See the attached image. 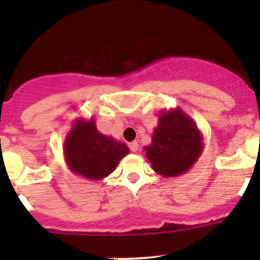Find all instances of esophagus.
I'll return each instance as SVG.
<instances>
[{"instance_id": "1", "label": "esophagus", "mask_w": 260, "mask_h": 260, "mask_svg": "<svg viewBox=\"0 0 260 260\" xmlns=\"http://www.w3.org/2000/svg\"><path fill=\"white\" fill-rule=\"evenodd\" d=\"M128 147H129V149L132 152H137V149H138V143L136 142V141H133V142H131V143H128Z\"/></svg>"}]
</instances>
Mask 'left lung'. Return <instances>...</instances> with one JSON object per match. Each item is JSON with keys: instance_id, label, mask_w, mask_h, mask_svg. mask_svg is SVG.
I'll return each instance as SVG.
<instances>
[{"instance_id": "left-lung-1", "label": "left lung", "mask_w": 260, "mask_h": 260, "mask_svg": "<svg viewBox=\"0 0 260 260\" xmlns=\"http://www.w3.org/2000/svg\"><path fill=\"white\" fill-rule=\"evenodd\" d=\"M203 149V133L192 118L182 109L174 108L161 111L152 143L143 151L156 174L177 177L196 164Z\"/></svg>"}]
</instances>
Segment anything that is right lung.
Listing matches in <instances>:
<instances>
[{
	"mask_svg": "<svg viewBox=\"0 0 260 260\" xmlns=\"http://www.w3.org/2000/svg\"><path fill=\"white\" fill-rule=\"evenodd\" d=\"M62 151L68 169L91 181H101L111 175L120 159L129 153L125 143L99 132L91 117H79L73 122Z\"/></svg>",
	"mask_w": 260,
	"mask_h": 260,
	"instance_id": "right-lung-1",
	"label": "right lung"
}]
</instances>
